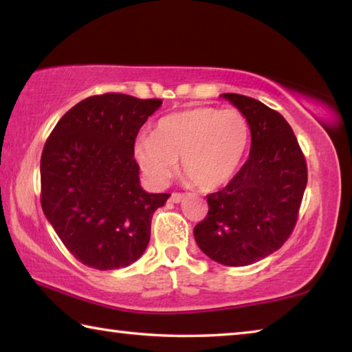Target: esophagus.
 <instances>
[{
    "instance_id": "obj_1",
    "label": "esophagus",
    "mask_w": 352,
    "mask_h": 352,
    "mask_svg": "<svg viewBox=\"0 0 352 352\" xmlns=\"http://www.w3.org/2000/svg\"><path fill=\"white\" fill-rule=\"evenodd\" d=\"M183 197H184V195L182 192H172L169 200L172 201V204H180V201L183 200Z\"/></svg>"
}]
</instances>
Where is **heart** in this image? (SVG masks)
Instances as JSON below:
<instances>
[{
    "label": "heart",
    "instance_id": "obj_1",
    "mask_svg": "<svg viewBox=\"0 0 352 352\" xmlns=\"http://www.w3.org/2000/svg\"><path fill=\"white\" fill-rule=\"evenodd\" d=\"M252 130L239 110L194 107L163 116L152 136L138 140L135 157L148 182L168 183L182 158L183 174L211 190L230 182L247 157Z\"/></svg>",
    "mask_w": 352,
    "mask_h": 352
}]
</instances>
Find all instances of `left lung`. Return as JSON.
<instances>
[{
    "mask_svg": "<svg viewBox=\"0 0 352 352\" xmlns=\"http://www.w3.org/2000/svg\"><path fill=\"white\" fill-rule=\"evenodd\" d=\"M248 119L250 157L231 182L208 194L194 237L208 258L250 265L283 247L294 231L307 184L306 158L283 115L253 98L222 94Z\"/></svg>",
    "mask_w": 352,
    "mask_h": 352,
    "instance_id": "8db88e82",
    "label": "left lung"
}]
</instances>
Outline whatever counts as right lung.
I'll return each instance as SVG.
<instances>
[{
    "instance_id": "obj_1",
    "label": "right lung",
    "mask_w": 352,
    "mask_h": 352,
    "mask_svg": "<svg viewBox=\"0 0 352 352\" xmlns=\"http://www.w3.org/2000/svg\"><path fill=\"white\" fill-rule=\"evenodd\" d=\"M162 99L105 93L76 104L46 140L41 208L63 245L91 269L135 262L151 241L153 212L170 194L140 184L135 140Z\"/></svg>"
}]
</instances>
